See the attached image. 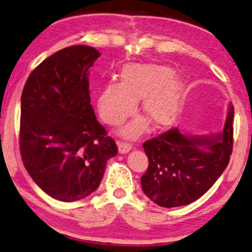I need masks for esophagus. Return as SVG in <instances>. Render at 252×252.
<instances>
[{
    "label": "esophagus",
    "mask_w": 252,
    "mask_h": 252,
    "mask_svg": "<svg viewBox=\"0 0 252 252\" xmlns=\"http://www.w3.org/2000/svg\"><path fill=\"white\" fill-rule=\"evenodd\" d=\"M132 149V146L127 143H118V150H119V153L121 155H125V153L129 152Z\"/></svg>",
    "instance_id": "obj_1"
}]
</instances>
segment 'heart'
<instances>
[{"label": "heart", "instance_id": "obj_1", "mask_svg": "<svg viewBox=\"0 0 252 252\" xmlns=\"http://www.w3.org/2000/svg\"><path fill=\"white\" fill-rule=\"evenodd\" d=\"M186 95L184 81L166 66L155 63L126 64L119 74V84L109 82L99 92L96 107L101 119L112 126L124 124L137 112L141 100V112L158 128L172 125L182 111ZM147 121L135 119L120 134L135 139L145 132Z\"/></svg>", "mask_w": 252, "mask_h": 252}]
</instances>
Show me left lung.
<instances>
[{
  "mask_svg": "<svg viewBox=\"0 0 252 252\" xmlns=\"http://www.w3.org/2000/svg\"><path fill=\"white\" fill-rule=\"evenodd\" d=\"M233 106L223 132L189 135L172 128L145 141L149 167L141 177L144 193L162 208L193 203L211 189L229 164L232 152Z\"/></svg>",
  "mask_w": 252,
  "mask_h": 252,
  "instance_id": "left-lung-1",
  "label": "left lung"
}]
</instances>
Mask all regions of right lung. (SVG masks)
I'll return each mask as SVG.
<instances>
[{
	"label": "right lung",
	"instance_id": "add662e5",
	"mask_svg": "<svg viewBox=\"0 0 252 252\" xmlns=\"http://www.w3.org/2000/svg\"><path fill=\"white\" fill-rule=\"evenodd\" d=\"M99 56L81 44L59 50L32 70L21 95L22 161L38 188L61 202L95 191L118 153L91 105L88 70Z\"/></svg>",
	"mask_w": 252,
	"mask_h": 252
}]
</instances>
